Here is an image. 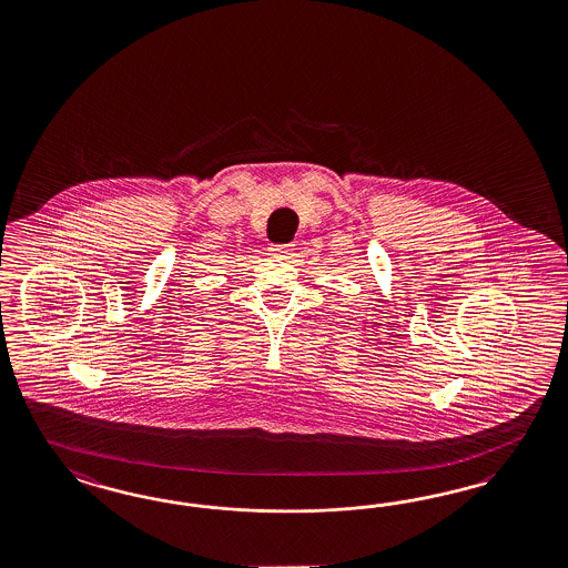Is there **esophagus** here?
Returning a JSON list of instances; mask_svg holds the SVG:
<instances>
[{
	"label": "esophagus",
	"mask_w": 568,
	"mask_h": 568,
	"mask_svg": "<svg viewBox=\"0 0 568 568\" xmlns=\"http://www.w3.org/2000/svg\"><path fill=\"white\" fill-rule=\"evenodd\" d=\"M270 251H272V255L277 257V260H286V257L292 255V248L288 244H272Z\"/></svg>",
	"instance_id": "esophagus-1"
}]
</instances>
